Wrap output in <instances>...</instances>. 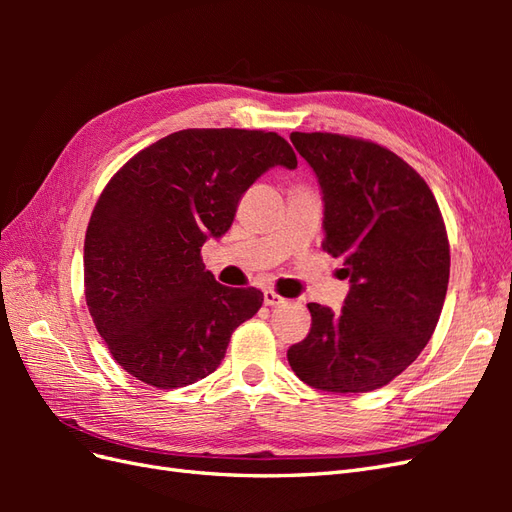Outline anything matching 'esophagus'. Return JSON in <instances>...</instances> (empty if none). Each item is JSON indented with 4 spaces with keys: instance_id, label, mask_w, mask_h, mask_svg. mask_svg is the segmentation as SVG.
<instances>
[{
    "instance_id": "esophagus-1",
    "label": "esophagus",
    "mask_w": 512,
    "mask_h": 512,
    "mask_svg": "<svg viewBox=\"0 0 512 512\" xmlns=\"http://www.w3.org/2000/svg\"><path fill=\"white\" fill-rule=\"evenodd\" d=\"M284 303H286V299L280 297V294L273 292V290H265V305L275 307V305H284Z\"/></svg>"
}]
</instances>
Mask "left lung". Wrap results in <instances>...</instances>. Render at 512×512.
Here are the masks:
<instances>
[{
	"label": "left lung",
	"instance_id": "8db88e82",
	"mask_svg": "<svg viewBox=\"0 0 512 512\" xmlns=\"http://www.w3.org/2000/svg\"><path fill=\"white\" fill-rule=\"evenodd\" d=\"M290 141L318 177L322 250L344 260L350 292L337 314L307 305L312 329L288 363L320 391L380 389L436 331L451 271L440 207L423 177L376 143L329 132Z\"/></svg>",
	"mask_w": 512,
	"mask_h": 512
}]
</instances>
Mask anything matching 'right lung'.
<instances>
[{"label":"right lung","instance_id":"add662e5","mask_svg":"<svg viewBox=\"0 0 512 512\" xmlns=\"http://www.w3.org/2000/svg\"><path fill=\"white\" fill-rule=\"evenodd\" d=\"M273 166L297 168L280 134L194 128L138 151L108 181L85 235V299L136 380L177 389L207 378L232 331L260 309V290L215 282L200 247L224 235Z\"/></svg>","mask_w":512,"mask_h":512}]
</instances>
